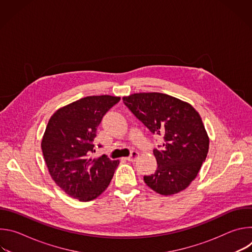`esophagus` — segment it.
I'll use <instances>...</instances> for the list:
<instances>
[{"label":"esophagus","instance_id":"1","mask_svg":"<svg viewBox=\"0 0 252 252\" xmlns=\"http://www.w3.org/2000/svg\"><path fill=\"white\" fill-rule=\"evenodd\" d=\"M137 157H138V153L135 152V151H132V152L130 153L129 157L126 158V159H127L128 161H135V159H136Z\"/></svg>","mask_w":252,"mask_h":252}]
</instances>
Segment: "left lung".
Returning a JSON list of instances; mask_svg holds the SVG:
<instances>
[{
  "label": "left lung",
  "instance_id": "1",
  "mask_svg": "<svg viewBox=\"0 0 252 252\" xmlns=\"http://www.w3.org/2000/svg\"><path fill=\"white\" fill-rule=\"evenodd\" d=\"M123 100L153 134L163 137L162 145L154 149L156 172L143 176L147 186L162 195L186 189L208 153L209 139L198 113L189 103L160 93L133 94Z\"/></svg>",
  "mask_w": 252,
  "mask_h": 252
}]
</instances>
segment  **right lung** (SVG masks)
<instances>
[{"instance_id": "obj_1", "label": "right lung", "mask_w": 252, "mask_h": 252, "mask_svg": "<svg viewBox=\"0 0 252 252\" xmlns=\"http://www.w3.org/2000/svg\"><path fill=\"white\" fill-rule=\"evenodd\" d=\"M120 99L87 96L62 107L50 119L42 140L43 155L52 178L70 197L90 201L109 187L119 160L106 155L92 158L91 155L95 152L98 125Z\"/></svg>"}]
</instances>
